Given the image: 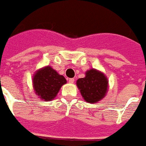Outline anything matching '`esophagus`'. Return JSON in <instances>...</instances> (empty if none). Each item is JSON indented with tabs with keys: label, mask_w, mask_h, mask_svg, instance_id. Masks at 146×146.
I'll return each instance as SVG.
<instances>
[{
	"label": "esophagus",
	"mask_w": 146,
	"mask_h": 146,
	"mask_svg": "<svg viewBox=\"0 0 146 146\" xmlns=\"http://www.w3.org/2000/svg\"><path fill=\"white\" fill-rule=\"evenodd\" d=\"M74 81H75V80H74L73 78H70V79H69V82H70V83H73Z\"/></svg>",
	"instance_id": "esophagus-1"
}]
</instances>
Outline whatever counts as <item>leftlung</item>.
<instances>
[{
	"label": "left lung",
	"mask_w": 146,
	"mask_h": 146,
	"mask_svg": "<svg viewBox=\"0 0 146 146\" xmlns=\"http://www.w3.org/2000/svg\"><path fill=\"white\" fill-rule=\"evenodd\" d=\"M76 85L87 103H95L105 96L108 80L103 73L92 69L86 73L85 77L78 80Z\"/></svg>",
	"instance_id": "8db88e82"
}]
</instances>
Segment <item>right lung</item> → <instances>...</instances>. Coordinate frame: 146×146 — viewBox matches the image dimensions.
<instances>
[{
    "label": "right lung",
    "instance_id": "obj_1",
    "mask_svg": "<svg viewBox=\"0 0 146 146\" xmlns=\"http://www.w3.org/2000/svg\"><path fill=\"white\" fill-rule=\"evenodd\" d=\"M33 88L40 99L50 101L56 97L61 86L66 83L64 76L59 75L50 66L41 69L33 76Z\"/></svg>",
    "mask_w": 146,
    "mask_h": 146
}]
</instances>
